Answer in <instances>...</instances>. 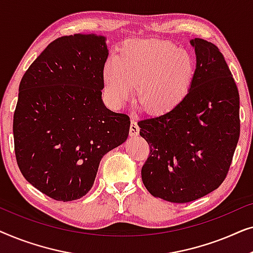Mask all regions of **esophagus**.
I'll use <instances>...</instances> for the list:
<instances>
[{
  "label": "esophagus",
  "mask_w": 253,
  "mask_h": 253,
  "mask_svg": "<svg viewBox=\"0 0 253 253\" xmlns=\"http://www.w3.org/2000/svg\"><path fill=\"white\" fill-rule=\"evenodd\" d=\"M139 134V126H138L137 122L134 120H131V126H130V136L136 137Z\"/></svg>",
  "instance_id": "obj_1"
}]
</instances>
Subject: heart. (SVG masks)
Returning <instances> with one entry per match:
<instances>
[{"label": "heart", "instance_id": "obj_1", "mask_svg": "<svg viewBox=\"0 0 253 253\" xmlns=\"http://www.w3.org/2000/svg\"><path fill=\"white\" fill-rule=\"evenodd\" d=\"M196 63L191 54L165 40H131L102 68L105 91L113 106L132 98L146 113L161 115L184 101L192 87Z\"/></svg>", "mask_w": 253, "mask_h": 253}]
</instances>
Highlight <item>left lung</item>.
<instances>
[{"label": "left lung", "instance_id": "obj_1", "mask_svg": "<svg viewBox=\"0 0 253 253\" xmlns=\"http://www.w3.org/2000/svg\"><path fill=\"white\" fill-rule=\"evenodd\" d=\"M196 51L192 87L181 105L140 120V136L150 145L141 179L152 196L189 203L219 188L240 138V94L215 44L190 40Z\"/></svg>", "mask_w": 253, "mask_h": 253}]
</instances>
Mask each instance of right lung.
Instances as JSON below:
<instances>
[{
  "label": "right lung",
  "mask_w": 253,
  "mask_h": 253,
  "mask_svg": "<svg viewBox=\"0 0 253 253\" xmlns=\"http://www.w3.org/2000/svg\"><path fill=\"white\" fill-rule=\"evenodd\" d=\"M106 38L74 34L54 40L19 84L13 114L18 167L34 188L60 202L85 196L106 153L126 140L130 117L101 99Z\"/></svg>",
  "instance_id": "add662e5"
}]
</instances>
